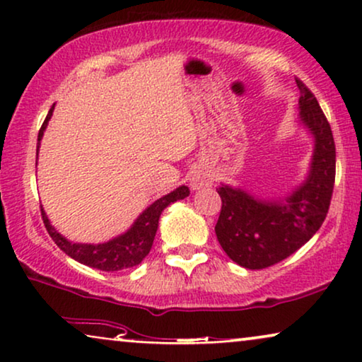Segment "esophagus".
I'll list each match as a JSON object with an SVG mask.
<instances>
[{"label": "esophagus", "instance_id": "esophagus-1", "mask_svg": "<svg viewBox=\"0 0 362 362\" xmlns=\"http://www.w3.org/2000/svg\"><path fill=\"white\" fill-rule=\"evenodd\" d=\"M189 181H191V187L196 191L214 185V177H212L211 173L206 171L204 168H196V170H192L189 175Z\"/></svg>", "mask_w": 362, "mask_h": 362}]
</instances>
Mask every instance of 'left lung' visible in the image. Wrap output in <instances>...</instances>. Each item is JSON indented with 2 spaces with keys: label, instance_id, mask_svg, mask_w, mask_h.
<instances>
[{
  "label": "left lung",
  "instance_id": "obj_1",
  "mask_svg": "<svg viewBox=\"0 0 362 362\" xmlns=\"http://www.w3.org/2000/svg\"><path fill=\"white\" fill-rule=\"evenodd\" d=\"M300 123L313 138L305 181L280 199H260L242 187L221 185L217 240L229 259L244 269L275 265L305 245L328 214L336 175V148L316 97L296 78Z\"/></svg>",
  "mask_w": 362,
  "mask_h": 362
}]
</instances>
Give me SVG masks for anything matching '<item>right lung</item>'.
<instances>
[{
	"instance_id": "1",
	"label": "right lung",
	"mask_w": 362,
	"mask_h": 362,
	"mask_svg": "<svg viewBox=\"0 0 362 362\" xmlns=\"http://www.w3.org/2000/svg\"><path fill=\"white\" fill-rule=\"evenodd\" d=\"M56 105V103H54ZM54 105L49 110L46 120H44L41 130L37 135V155H39V146H41V140L44 132H46L47 123L51 120ZM189 196V187L180 186L175 191H171L170 194L160 197L153 204L146 207L140 216L136 217V221L133 222L130 229L123 234L113 237V239L103 242V244H78V242H71L66 237L54 229L51 221L47 219L46 212H44L41 206V214L44 226L49 232V235L52 237V240L56 242L57 247L61 250L66 252L69 257H72L74 260L81 262V264L92 267V269H98L103 272H118L132 269L138 264H141V260L150 254L153 240H155L156 230H158V222H160L161 212L166 209L168 206L173 202L185 199Z\"/></svg>"
}]
</instances>
